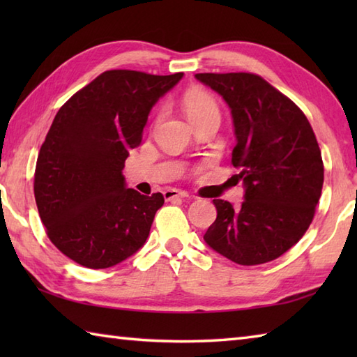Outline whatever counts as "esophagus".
<instances>
[{"mask_svg":"<svg viewBox=\"0 0 357 357\" xmlns=\"http://www.w3.org/2000/svg\"><path fill=\"white\" fill-rule=\"evenodd\" d=\"M164 198L165 201H174V199H184L187 198V193L185 192H181V190H174V188H169V190H165L164 193Z\"/></svg>","mask_w":357,"mask_h":357,"instance_id":"34e87169","label":"esophagus"}]
</instances>
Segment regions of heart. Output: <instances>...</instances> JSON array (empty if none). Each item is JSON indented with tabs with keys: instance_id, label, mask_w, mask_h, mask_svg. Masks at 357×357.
Wrapping results in <instances>:
<instances>
[{
	"instance_id": "b5f03b06",
	"label": "heart",
	"mask_w": 357,
	"mask_h": 357,
	"mask_svg": "<svg viewBox=\"0 0 357 357\" xmlns=\"http://www.w3.org/2000/svg\"><path fill=\"white\" fill-rule=\"evenodd\" d=\"M183 107L187 118L190 119L192 124L199 123L204 119L218 118L219 119V107L213 96H211L206 90L193 89L183 98Z\"/></svg>"
}]
</instances>
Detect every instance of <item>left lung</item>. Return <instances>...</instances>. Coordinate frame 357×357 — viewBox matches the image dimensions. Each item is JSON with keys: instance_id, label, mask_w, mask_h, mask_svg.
<instances>
[{"instance_id": "8db88e82", "label": "left lung", "mask_w": 357, "mask_h": 357, "mask_svg": "<svg viewBox=\"0 0 357 357\" xmlns=\"http://www.w3.org/2000/svg\"><path fill=\"white\" fill-rule=\"evenodd\" d=\"M195 78L230 107L244 202L213 199L216 221L204 241L241 265L270 262L298 242L313 221L324 184L321 149L307 116L253 73H198Z\"/></svg>"}]
</instances>
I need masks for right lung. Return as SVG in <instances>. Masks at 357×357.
<instances>
[{"instance_id": "1", "label": "right lung", "mask_w": 357, "mask_h": 357, "mask_svg": "<svg viewBox=\"0 0 357 357\" xmlns=\"http://www.w3.org/2000/svg\"><path fill=\"white\" fill-rule=\"evenodd\" d=\"M183 77L107 70L53 119L36 161L35 201L53 245L82 267H113L146 244L164 196L127 188L123 169L150 110Z\"/></svg>"}]
</instances>
